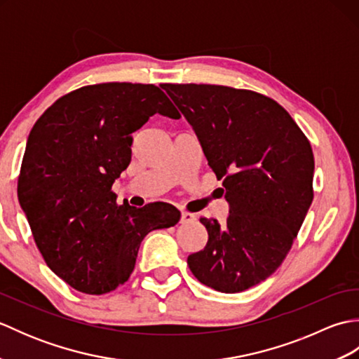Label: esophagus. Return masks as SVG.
Instances as JSON below:
<instances>
[{"label": "esophagus", "instance_id": "1", "mask_svg": "<svg viewBox=\"0 0 359 359\" xmlns=\"http://www.w3.org/2000/svg\"><path fill=\"white\" fill-rule=\"evenodd\" d=\"M196 220V215L193 212H188V211H182V216H180V222L182 224H191Z\"/></svg>", "mask_w": 359, "mask_h": 359}]
</instances>
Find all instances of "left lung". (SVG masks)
<instances>
[{
  "instance_id": "8db88e82",
  "label": "left lung",
  "mask_w": 359,
  "mask_h": 359,
  "mask_svg": "<svg viewBox=\"0 0 359 359\" xmlns=\"http://www.w3.org/2000/svg\"><path fill=\"white\" fill-rule=\"evenodd\" d=\"M222 179L230 207L224 224L202 217L203 250L188 256L203 285L239 293L278 270L313 201L310 142L271 98L217 85L162 86Z\"/></svg>"
}]
</instances>
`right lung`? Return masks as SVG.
Returning a JSON list of instances; mask_svg holds the SVG:
<instances>
[{"mask_svg": "<svg viewBox=\"0 0 359 359\" xmlns=\"http://www.w3.org/2000/svg\"><path fill=\"white\" fill-rule=\"evenodd\" d=\"M154 114L180 117L154 85L102 83L58 98L29 134L18 201L46 264L81 293L125 284L144 236L179 222L170 203L117 205L111 191Z\"/></svg>", "mask_w": 359, "mask_h": 359, "instance_id": "right-lung-1", "label": "right lung"}]
</instances>
